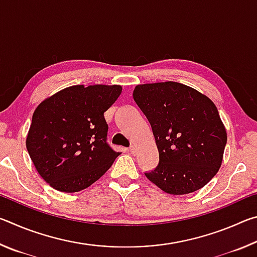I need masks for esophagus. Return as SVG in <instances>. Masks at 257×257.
<instances>
[{"instance_id": "obj_1", "label": "esophagus", "mask_w": 257, "mask_h": 257, "mask_svg": "<svg viewBox=\"0 0 257 257\" xmlns=\"http://www.w3.org/2000/svg\"><path fill=\"white\" fill-rule=\"evenodd\" d=\"M129 153L132 154V155H136V149H135L134 146H132V147H130V149H129Z\"/></svg>"}]
</instances>
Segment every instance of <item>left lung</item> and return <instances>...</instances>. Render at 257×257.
Instances as JSON below:
<instances>
[{
    "mask_svg": "<svg viewBox=\"0 0 257 257\" xmlns=\"http://www.w3.org/2000/svg\"><path fill=\"white\" fill-rule=\"evenodd\" d=\"M134 99L144 113L159 151L147 179L171 195L201 189L219 171L227 132L210 98L180 82L137 85Z\"/></svg>",
    "mask_w": 257,
    "mask_h": 257,
    "instance_id": "obj_1",
    "label": "left lung"
}]
</instances>
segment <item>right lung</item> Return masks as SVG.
I'll return each mask as SVG.
<instances>
[{"label":"right lung","instance_id":"obj_1","mask_svg":"<svg viewBox=\"0 0 257 257\" xmlns=\"http://www.w3.org/2000/svg\"><path fill=\"white\" fill-rule=\"evenodd\" d=\"M119 85L71 86L36 107L26 139L30 159L51 187L76 193L98 180L119 156L107 144L104 112L120 96Z\"/></svg>","mask_w":257,"mask_h":257}]
</instances>
